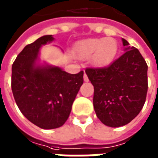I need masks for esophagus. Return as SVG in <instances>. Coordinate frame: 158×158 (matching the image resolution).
Segmentation results:
<instances>
[{"instance_id":"obj_1","label":"esophagus","mask_w":158,"mask_h":158,"mask_svg":"<svg viewBox=\"0 0 158 158\" xmlns=\"http://www.w3.org/2000/svg\"><path fill=\"white\" fill-rule=\"evenodd\" d=\"M84 80L85 81V82H87V81H89V79H88V77H87V75L85 74H84Z\"/></svg>"}]
</instances>
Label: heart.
I'll list each match as a JSON object with an SVG mask.
<instances>
[{
    "instance_id": "1",
    "label": "heart",
    "mask_w": 158,
    "mask_h": 158,
    "mask_svg": "<svg viewBox=\"0 0 158 158\" xmlns=\"http://www.w3.org/2000/svg\"><path fill=\"white\" fill-rule=\"evenodd\" d=\"M117 51L118 44L114 39H89L79 43L76 53L82 59H88L94 54L93 65L104 66L113 60Z\"/></svg>"
}]
</instances>
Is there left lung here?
Returning <instances> with one entry per match:
<instances>
[{
  "mask_svg": "<svg viewBox=\"0 0 158 158\" xmlns=\"http://www.w3.org/2000/svg\"><path fill=\"white\" fill-rule=\"evenodd\" d=\"M124 53L110 65L86 68L94 86L93 106L104 124L119 127L134 119L146 99L148 65L137 48L122 39Z\"/></svg>",
  "mask_w": 158,
  "mask_h": 158,
  "instance_id": "8db88e82",
  "label": "left lung"
}]
</instances>
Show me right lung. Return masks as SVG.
<instances>
[{"mask_svg": "<svg viewBox=\"0 0 158 158\" xmlns=\"http://www.w3.org/2000/svg\"><path fill=\"white\" fill-rule=\"evenodd\" d=\"M53 40L44 35L27 45L12 65L11 87L17 106L30 122L46 130L65 124L84 82L83 71L70 74L58 66L39 65L40 48Z\"/></svg>", "mask_w": 158, "mask_h": 158, "instance_id": "right-lung-1", "label": "right lung"}]
</instances>
